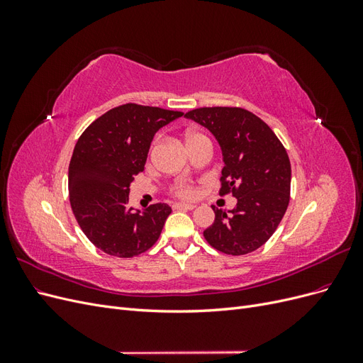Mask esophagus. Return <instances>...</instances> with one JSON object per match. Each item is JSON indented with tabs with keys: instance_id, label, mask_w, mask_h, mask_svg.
Listing matches in <instances>:
<instances>
[{
	"instance_id": "34e87169",
	"label": "esophagus",
	"mask_w": 363,
	"mask_h": 363,
	"mask_svg": "<svg viewBox=\"0 0 363 363\" xmlns=\"http://www.w3.org/2000/svg\"><path fill=\"white\" fill-rule=\"evenodd\" d=\"M195 207H196L195 204H188V203L172 204V208H175V211H192V208H195Z\"/></svg>"
}]
</instances>
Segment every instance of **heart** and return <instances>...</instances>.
<instances>
[{
  "label": "heart",
  "instance_id": "obj_1",
  "mask_svg": "<svg viewBox=\"0 0 363 363\" xmlns=\"http://www.w3.org/2000/svg\"><path fill=\"white\" fill-rule=\"evenodd\" d=\"M194 136H196V133H188V135H186V140H189ZM174 194L177 195V196H182V199H192L195 191H194V188H192L191 184L184 183V182H180V183H177V184L174 186Z\"/></svg>",
  "mask_w": 363,
  "mask_h": 363
}]
</instances>
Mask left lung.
<instances>
[{"label":"left lung","mask_w":363,"mask_h":363,"mask_svg":"<svg viewBox=\"0 0 363 363\" xmlns=\"http://www.w3.org/2000/svg\"><path fill=\"white\" fill-rule=\"evenodd\" d=\"M206 127L223 151L219 194H233L232 211L213 208L215 221L204 238L224 255L242 256L276 232L291 194V162L276 133L240 107H201L184 115Z\"/></svg>","instance_id":"8db88e82"}]
</instances>
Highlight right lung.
<instances>
[{"instance_id": "add662e5", "label": "right lung", "mask_w": 363, "mask_h": 363, "mask_svg": "<svg viewBox=\"0 0 363 363\" xmlns=\"http://www.w3.org/2000/svg\"><path fill=\"white\" fill-rule=\"evenodd\" d=\"M182 112L123 104L106 112L79 138L69 162V201L86 238L116 257L145 252L159 239L171 207L128 206L130 184L144 171L151 140Z\"/></svg>"}]
</instances>
